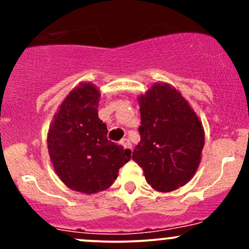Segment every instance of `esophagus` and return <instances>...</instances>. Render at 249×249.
I'll return each mask as SVG.
<instances>
[{"instance_id":"esophagus-1","label":"esophagus","mask_w":249,"mask_h":249,"mask_svg":"<svg viewBox=\"0 0 249 249\" xmlns=\"http://www.w3.org/2000/svg\"><path fill=\"white\" fill-rule=\"evenodd\" d=\"M120 144H122L123 147L127 150V152L132 153V144H131V142H130V140L123 139L122 141H120Z\"/></svg>"}]
</instances>
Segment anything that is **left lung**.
<instances>
[{"label":"left lung","instance_id":"left-lung-1","mask_svg":"<svg viewBox=\"0 0 249 249\" xmlns=\"http://www.w3.org/2000/svg\"><path fill=\"white\" fill-rule=\"evenodd\" d=\"M141 141L132 159L158 192H172L194 176L201 160L205 134L184 97L165 83L139 99Z\"/></svg>","mask_w":249,"mask_h":249}]
</instances>
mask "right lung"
Masks as SVG:
<instances>
[{"label": "right lung", "mask_w": 249, "mask_h": 249, "mask_svg": "<svg viewBox=\"0 0 249 249\" xmlns=\"http://www.w3.org/2000/svg\"><path fill=\"white\" fill-rule=\"evenodd\" d=\"M99 89L84 83L64 100L48 134L54 170L69 188L84 194L106 190L131 153L107 139L99 118Z\"/></svg>", "instance_id": "obj_1"}]
</instances>
